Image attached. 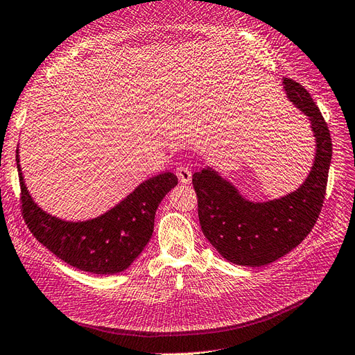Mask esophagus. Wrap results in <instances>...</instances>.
<instances>
[{
	"label": "esophagus",
	"mask_w": 355,
	"mask_h": 355,
	"mask_svg": "<svg viewBox=\"0 0 355 355\" xmlns=\"http://www.w3.org/2000/svg\"><path fill=\"white\" fill-rule=\"evenodd\" d=\"M176 175H178V178H179V180L182 182V184H185V185L191 184V180H192V173H191V170H189L188 167L179 166V167L176 168Z\"/></svg>",
	"instance_id": "obj_1"
}]
</instances>
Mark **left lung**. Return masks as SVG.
Masks as SVG:
<instances>
[{
    "label": "left lung",
    "mask_w": 355,
    "mask_h": 355,
    "mask_svg": "<svg viewBox=\"0 0 355 355\" xmlns=\"http://www.w3.org/2000/svg\"><path fill=\"white\" fill-rule=\"evenodd\" d=\"M287 98L311 123L315 159L300 188L290 194L253 202L210 167L192 176L198 197V219L210 244L225 259L243 266H262L293 250L313 230L323 207L331 137L311 94L292 78H283Z\"/></svg>",
    "instance_id": "obj_1"
}]
</instances>
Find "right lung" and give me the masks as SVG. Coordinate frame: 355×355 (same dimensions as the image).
Instances as JSON below:
<instances>
[{
  "label": "right lung",
  "instance_id": "right-lung-1",
  "mask_svg": "<svg viewBox=\"0 0 355 355\" xmlns=\"http://www.w3.org/2000/svg\"><path fill=\"white\" fill-rule=\"evenodd\" d=\"M16 161L22 214L29 231L63 262L102 275L127 270L142 253L154 231L158 204L178 185V178L166 171L142 182L102 216L85 222H67L37 206L24 182L19 153Z\"/></svg>",
  "mask_w": 355,
  "mask_h": 355
}]
</instances>
